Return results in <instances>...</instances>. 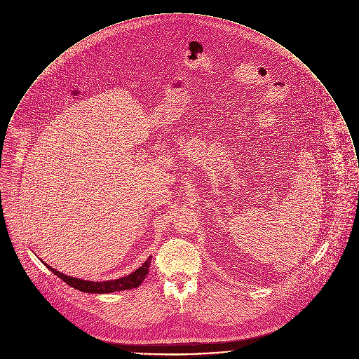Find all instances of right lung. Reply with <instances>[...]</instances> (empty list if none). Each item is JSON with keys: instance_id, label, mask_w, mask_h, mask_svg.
<instances>
[{"instance_id": "1", "label": "right lung", "mask_w": 359, "mask_h": 359, "mask_svg": "<svg viewBox=\"0 0 359 359\" xmlns=\"http://www.w3.org/2000/svg\"><path fill=\"white\" fill-rule=\"evenodd\" d=\"M151 259H152V257H149L140 268H137L134 272H131L127 276H123V278H118V279H113V280H102V282L84 280V279L67 276L63 272H59L55 268L50 266L47 262L43 261V264L47 265V268L50 271H52L56 276H59L69 286H72V287H74V289H77L80 292H84V293L104 294V293H113V292H121V290H130V289L138 287L145 280V278H147V275L149 272Z\"/></svg>"}]
</instances>
